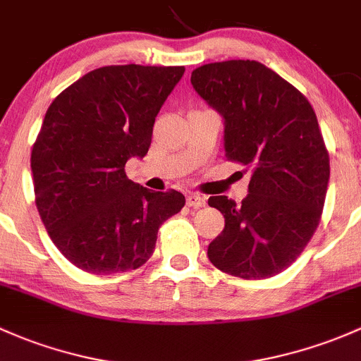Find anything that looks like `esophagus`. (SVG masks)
<instances>
[{"label": "esophagus", "mask_w": 361, "mask_h": 361, "mask_svg": "<svg viewBox=\"0 0 361 361\" xmlns=\"http://www.w3.org/2000/svg\"><path fill=\"white\" fill-rule=\"evenodd\" d=\"M185 203L191 208H201L207 204V200H204V196L197 195V192H191V195L188 196V200H185Z\"/></svg>", "instance_id": "34e87169"}]
</instances>
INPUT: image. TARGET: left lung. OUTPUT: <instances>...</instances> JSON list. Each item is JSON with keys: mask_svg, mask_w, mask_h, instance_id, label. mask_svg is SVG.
<instances>
[{"mask_svg": "<svg viewBox=\"0 0 361 361\" xmlns=\"http://www.w3.org/2000/svg\"><path fill=\"white\" fill-rule=\"evenodd\" d=\"M195 91L224 120L228 160L250 166L247 196H210L226 227L208 246L219 270L267 279L288 269L320 222L329 153L308 99L255 60L208 63L191 73Z\"/></svg>", "mask_w": 361, "mask_h": 361, "instance_id": "left-lung-1", "label": "left lung"}]
</instances>
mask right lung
Wrapping results in <instances>:
<instances>
[{
	"mask_svg": "<svg viewBox=\"0 0 361 361\" xmlns=\"http://www.w3.org/2000/svg\"><path fill=\"white\" fill-rule=\"evenodd\" d=\"M184 71L96 68L49 104L30 154L34 192L49 238L77 269H137L153 255L161 224L184 207L179 191H149L123 170L148 153L154 117Z\"/></svg>",
	"mask_w": 361,
	"mask_h": 361,
	"instance_id": "obj_1",
	"label": "right lung"
}]
</instances>
